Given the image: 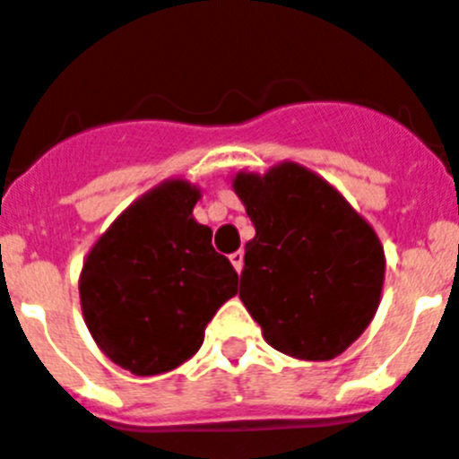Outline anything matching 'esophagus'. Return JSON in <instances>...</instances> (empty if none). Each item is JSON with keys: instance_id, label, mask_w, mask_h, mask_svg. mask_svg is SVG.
Returning <instances> with one entry per match:
<instances>
[{"instance_id": "1", "label": "esophagus", "mask_w": 459, "mask_h": 459, "mask_svg": "<svg viewBox=\"0 0 459 459\" xmlns=\"http://www.w3.org/2000/svg\"><path fill=\"white\" fill-rule=\"evenodd\" d=\"M230 264H233V268H236V271L240 273L242 265H245V254H242V252H233V254H230Z\"/></svg>"}]
</instances>
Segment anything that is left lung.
Instances as JSON below:
<instances>
[{
  "mask_svg": "<svg viewBox=\"0 0 459 459\" xmlns=\"http://www.w3.org/2000/svg\"><path fill=\"white\" fill-rule=\"evenodd\" d=\"M233 191L256 229L240 301L265 342L306 361L345 352L378 310L385 252L376 230L303 165L238 172Z\"/></svg>",
  "mask_w": 459,
  "mask_h": 459,
  "instance_id": "obj_1",
  "label": "left lung"
}]
</instances>
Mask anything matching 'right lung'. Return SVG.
Returning a JSON list of instances; mask_svg holds the SVG:
<instances>
[{"mask_svg": "<svg viewBox=\"0 0 459 459\" xmlns=\"http://www.w3.org/2000/svg\"><path fill=\"white\" fill-rule=\"evenodd\" d=\"M200 191L168 179L134 200L83 261L81 310L100 350L134 376L172 371L238 294V273L194 219Z\"/></svg>", "mask_w": 459, "mask_h": 459, "instance_id": "1", "label": "right lung"}]
</instances>
